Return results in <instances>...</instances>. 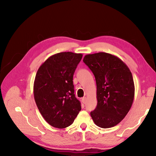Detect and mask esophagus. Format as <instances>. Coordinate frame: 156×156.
<instances>
[{
  "label": "esophagus",
  "instance_id": "1",
  "mask_svg": "<svg viewBox=\"0 0 156 156\" xmlns=\"http://www.w3.org/2000/svg\"><path fill=\"white\" fill-rule=\"evenodd\" d=\"M86 100H87L86 97H83V98H82V102H83V103H84V104H85Z\"/></svg>",
  "mask_w": 156,
  "mask_h": 156
}]
</instances>
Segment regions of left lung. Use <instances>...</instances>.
<instances>
[{
    "label": "left lung",
    "mask_w": 156,
    "mask_h": 156,
    "mask_svg": "<svg viewBox=\"0 0 156 156\" xmlns=\"http://www.w3.org/2000/svg\"><path fill=\"white\" fill-rule=\"evenodd\" d=\"M83 62L93 72L97 107L90 113L94 123L111 128L122 121L133 104L135 86L131 72L119 58L105 52L85 55Z\"/></svg>",
    "instance_id": "8db88e82"
}]
</instances>
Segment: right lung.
<instances>
[{
	"label": "right lung",
	"instance_id": "obj_1",
	"mask_svg": "<svg viewBox=\"0 0 156 156\" xmlns=\"http://www.w3.org/2000/svg\"><path fill=\"white\" fill-rule=\"evenodd\" d=\"M82 57V54L58 53L37 71L34 99L44 119L54 127L70 126L81 110L80 102L75 97L73 76Z\"/></svg>",
	"mask_w": 156,
	"mask_h": 156
}]
</instances>
